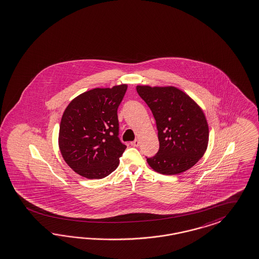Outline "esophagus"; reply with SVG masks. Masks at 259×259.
Masks as SVG:
<instances>
[{
  "instance_id": "obj_1",
  "label": "esophagus",
  "mask_w": 259,
  "mask_h": 259,
  "mask_svg": "<svg viewBox=\"0 0 259 259\" xmlns=\"http://www.w3.org/2000/svg\"><path fill=\"white\" fill-rule=\"evenodd\" d=\"M139 143H140V142H139V140H138V139H135L134 141L132 142V145L134 146V147H138V146H139Z\"/></svg>"
}]
</instances>
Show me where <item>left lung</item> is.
I'll return each mask as SVG.
<instances>
[{
	"mask_svg": "<svg viewBox=\"0 0 259 259\" xmlns=\"http://www.w3.org/2000/svg\"><path fill=\"white\" fill-rule=\"evenodd\" d=\"M150 107L158 131L159 150L147 162L155 172L177 175L198 162L208 144V125L200 106L174 87L137 85Z\"/></svg>",
	"mask_w": 259,
	"mask_h": 259,
	"instance_id": "1",
	"label": "left lung"
}]
</instances>
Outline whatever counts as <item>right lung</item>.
<instances>
[{
  "label": "right lung",
  "instance_id": "1",
  "mask_svg": "<svg viewBox=\"0 0 259 259\" xmlns=\"http://www.w3.org/2000/svg\"><path fill=\"white\" fill-rule=\"evenodd\" d=\"M127 85L94 88L76 97L63 112L58 146L65 162L89 180L113 172L126 146L119 135L117 109Z\"/></svg>",
  "mask_w": 259,
  "mask_h": 259
}]
</instances>
